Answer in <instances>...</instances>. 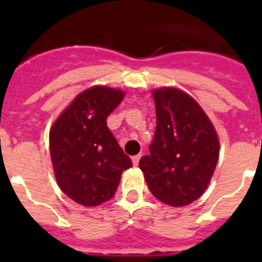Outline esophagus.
<instances>
[{
	"label": "esophagus",
	"mask_w": 262,
	"mask_h": 262,
	"mask_svg": "<svg viewBox=\"0 0 262 262\" xmlns=\"http://www.w3.org/2000/svg\"><path fill=\"white\" fill-rule=\"evenodd\" d=\"M140 159H141V155H136L132 158V162H133V164H135V166H137L140 162Z\"/></svg>",
	"instance_id": "obj_1"
}]
</instances>
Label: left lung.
<instances>
[{
	"mask_svg": "<svg viewBox=\"0 0 262 262\" xmlns=\"http://www.w3.org/2000/svg\"><path fill=\"white\" fill-rule=\"evenodd\" d=\"M152 96L155 136L139 166L156 199L171 207L189 205L209 185L219 139L199 103L183 91L164 87L152 91Z\"/></svg>",
	"mask_w": 262,
	"mask_h": 262,
	"instance_id": "8db88e82",
	"label": "left lung"
}]
</instances>
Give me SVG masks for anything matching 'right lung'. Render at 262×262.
Here are the masks:
<instances>
[{
  "label": "right lung",
  "instance_id": "obj_1",
  "mask_svg": "<svg viewBox=\"0 0 262 262\" xmlns=\"http://www.w3.org/2000/svg\"><path fill=\"white\" fill-rule=\"evenodd\" d=\"M121 90L96 87L79 94L50 129V155L58 186L84 207H96L115 194L121 174L132 167L107 117L122 102Z\"/></svg>",
  "mask_w": 262,
  "mask_h": 262
}]
</instances>
